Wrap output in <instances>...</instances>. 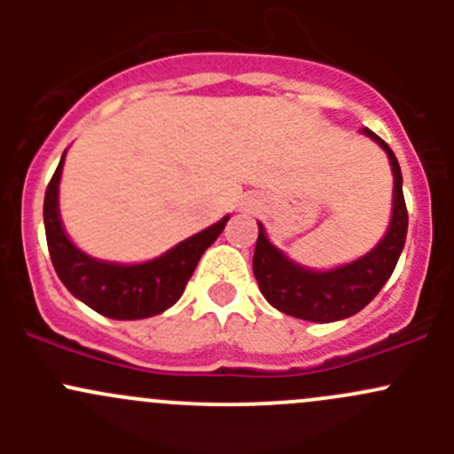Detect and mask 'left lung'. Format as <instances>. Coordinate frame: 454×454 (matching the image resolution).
I'll return each mask as SVG.
<instances>
[{
    "instance_id": "8db88e82",
    "label": "left lung",
    "mask_w": 454,
    "mask_h": 454,
    "mask_svg": "<svg viewBox=\"0 0 454 454\" xmlns=\"http://www.w3.org/2000/svg\"><path fill=\"white\" fill-rule=\"evenodd\" d=\"M363 134L378 142L387 151L388 162H391L393 215L387 235L371 253L360 259L327 270V272H316L290 261L277 246L270 244L263 226L259 223L253 272L261 294L278 312L312 320V323H333V320L349 318L367 308L395 270L397 259L404 248L406 228H409V213H406L404 193H402V171L395 153L387 142L371 129H363Z\"/></svg>"
}]
</instances>
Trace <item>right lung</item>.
Instances as JSON below:
<instances>
[{
  "mask_svg": "<svg viewBox=\"0 0 454 454\" xmlns=\"http://www.w3.org/2000/svg\"><path fill=\"white\" fill-rule=\"evenodd\" d=\"M63 153L43 200L45 239H48L50 259L63 286L94 312L116 320L149 318L162 314L184 292L186 283L193 277L198 261L204 250L222 235L231 217L213 223L198 235L189 237L168 253L146 263L121 265L94 259L81 253L63 231L59 215V182L63 171Z\"/></svg>",
  "mask_w": 454,
  "mask_h": 454,
  "instance_id": "right-lung-1",
  "label": "right lung"
}]
</instances>
